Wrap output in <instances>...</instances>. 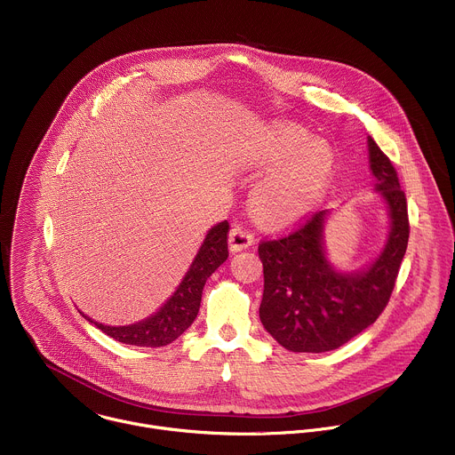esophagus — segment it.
Instances as JSON below:
<instances>
[{"label": "esophagus", "instance_id": "34e87169", "mask_svg": "<svg viewBox=\"0 0 455 455\" xmlns=\"http://www.w3.org/2000/svg\"><path fill=\"white\" fill-rule=\"evenodd\" d=\"M254 243V236L249 229H245L240 224H235L229 233V249L231 252H240L243 249H249Z\"/></svg>", "mask_w": 455, "mask_h": 455}]
</instances>
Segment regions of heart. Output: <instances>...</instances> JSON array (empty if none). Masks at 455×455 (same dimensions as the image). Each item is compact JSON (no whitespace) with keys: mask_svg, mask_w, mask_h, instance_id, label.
Returning a JSON list of instances; mask_svg holds the SVG:
<instances>
[{"mask_svg":"<svg viewBox=\"0 0 455 455\" xmlns=\"http://www.w3.org/2000/svg\"><path fill=\"white\" fill-rule=\"evenodd\" d=\"M334 151L295 128H279L261 144L254 167L273 171L252 190V208L267 222L290 224L322 203L334 178Z\"/></svg>","mask_w":455,"mask_h":455,"instance_id":"b5f03b06","label":"heart"}]
</instances>
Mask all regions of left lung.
Returning <instances> with one entry per match:
<instances>
[{"instance_id": "8db88e82", "label": "left lung", "mask_w": 455, "mask_h": 455, "mask_svg": "<svg viewBox=\"0 0 455 455\" xmlns=\"http://www.w3.org/2000/svg\"><path fill=\"white\" fill-rule=\"evenodd\" d=\"M368 162L389 222L384 245L368 265L345 270L329 261L323 235L331 210L315 213L290 235L259 243L265 277L259 320L291 352L341 347L371 325L389 300L407 249V204L395 167L371 137Z\"/></svg>"}]
</instances>
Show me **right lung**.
<instances>
[{"label":"right lung","mask_w":455,"mask_h":455,"mask_svg":"<svg viewBox=\"0 0 455 455\" xmlns=\"http://www.w3.org/2000/svg\"><path fill=\"white\" fill-rule=\"evenodd\" d=\"M229 224L222 220L208 229L190 268L174 293L158 307L156 313L130 325H105L80 311L85 320L94 323L110 338L137 347H164L180 338L196 320L201 306L203 288L208 277L228 259Z\"/></svg>","instance_id":"right-lung-1"}]
</instances>
